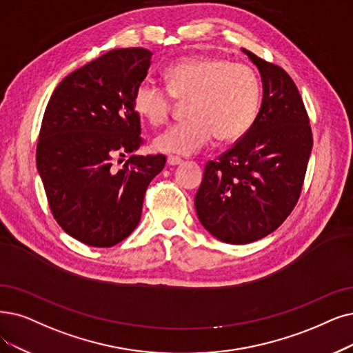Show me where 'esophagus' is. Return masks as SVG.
<instances>
[{
  "instance_id": "1",
  "label": "esophagus",
  "mask_w": 353,
  "mask_h": 353,
  "mask_svg": "<svg viewBox=\"0 0 353 353\" xmlns=\"http://www.w3.org/2000/svg\"><path fill=\"white\" fill-rule=\"evenodd\" d=\"M166 163H168L169 166H175V165L182 163V159H179V158H176V157H168V158H166Z\"/></svg>"
}]
</instances>
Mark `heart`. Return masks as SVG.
Masks as SVG:
<instances>
[{
    "instance_id": "obj_1",
    "label": "heart",
    "mask_w": 353,
    "mask_h": 353,
    "mask_svg": "<svg viewBox=\"0 0 353 353\" xmlns=\"http://www.w3.org/2000/svg\"><path fill=\"white\" fill-rule=\"evenodd\" d=\"M166 87L140 82L133 95L137 116L153 128L163 124L174 98L188 101V121L171 125L153 139L162 153L192 154L214 137L233 142L255 123L261 107V82L253 70L219 56H191L165 70Z\"/></svg>"
}]
</instances>
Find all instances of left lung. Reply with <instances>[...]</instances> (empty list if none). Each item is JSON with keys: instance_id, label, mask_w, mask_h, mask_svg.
Wrapping results in <instances>:
<instances>
[{"instance_id": "left-lung-1", "label": "left lung", "mask_w": 353, "mask_h": 353, "mask_svg": "<svg viewBox=\"0 0 353 353\" xmlns=\"http://www.w3.org/2000/svg\"><path fill=\"white\" fill-rule=\"evenodd\" d=\"M261 74L258 117L236 145L205 165L195 194L203 228L230 245L276 230L299 201L313 148L301 95L283 68L242 49Z\"/></svg>"}]
</instances>
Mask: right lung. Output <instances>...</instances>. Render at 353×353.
I'll return each mask as SVG.
<instances>
[{"instance_id": "right-lung-1", "label": "right lung", "mask_w": 353, "mask_h": 353, "mask_svg": "<svg viewBox=\"0 0 353 353\" xmlns=\"http://www.w3.org/2000/svg\"><path fill=\"white\" fill-rule=\"evenodd\" d=\"M152 52L114 49L65 77L46 105L36 152L54 220L77 241L114 246L140 221L145 192L165 166L163 154L114 161L142 145L136 87Z\"/></svg>"}]
</instances>
